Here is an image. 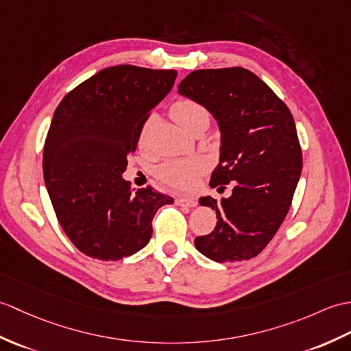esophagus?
<instances>
[{
	"mask_svg": "<svg viewBox=\"0 0 351 351\" xmlns=\"http://www.w3.org/2000/svg\"><path fill=\"white\" fill-rule=\"evenodd\" d=\"M178 206H185V208H194L197 206V200L195 199H186V197H178L176 199Z\"/></svg>",
	"mask_w": 351,
	"mask_h": 351,
	"instance_id": "esophagus-1",
	"label": "esophagus"
}]
</instances>
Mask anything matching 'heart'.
Instances as JSON below:
<instances>
[{
	"label": "heart",
	"instance_id": "1",
	"mask_svg": "<svg viewBox=\"0 0 351 351\" xmlns=\"http://www.w3.org/2000/svg\"><path fill=\"white\" fill-rule=\"evenodd\" d=\"M172 117L185 132H194L197 127L209 124V112L205 106L194 100H179L172 106ZM146 127L141 133L145 137ZM206 169L205 161L200 158L166 161L157 169V176L162 182L178 190H190L197 182V178Z\"/></svg>",
	"mask_w": 351,
	"mask_h": 351
}]
</instances>
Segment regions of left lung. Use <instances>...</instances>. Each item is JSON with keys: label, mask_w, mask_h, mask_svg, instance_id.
<instances>
[{"label": "left lung", "mask_w": 351, "mask_h": 351, "mask_svg": "<svg viewBox=\"0 0 351 351\" xmlns=\"http://www.w3.org/2000/svg\"><path fill=\"white\" fill-rule=\"evenodd\" d=\"M178 93L205 106L218 124L219 160L209 185H233L221 202L199 199L218 221L194 245L217 263L256 257L286 218L302 172L295 119L262 79L242 67L195 70Z\"/></svg>", "instance_id": "obj_1"}]
</instances>
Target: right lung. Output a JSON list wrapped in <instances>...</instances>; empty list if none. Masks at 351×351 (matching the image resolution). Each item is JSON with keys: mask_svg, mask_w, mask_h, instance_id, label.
<instances>
[{"mask_svg": "<svg viewBox=\"0 0 351 351\" xmlns=\"http://www.w3.org/2000/svg\"><path fill=\"white\" fill-rule=\"evenodd\" d=\"M175 70L103 69L64 97L43 149V176L56 218L80 252L121 260L148 245L152 218L173 199L134 190L122 173L149 112L172 89Z\"/></svg>", "mask_w": 351, "mask_h": 351, "instance_id": "right-lung-1", "label": "right lung"}]
</instances>
